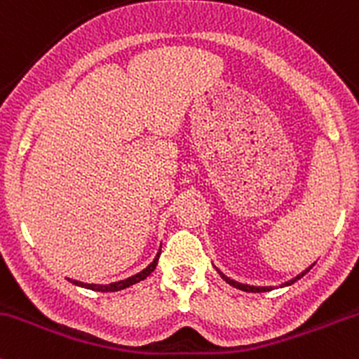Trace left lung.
I'll list each match as a JSON object with an SVG mask.
<instances>
[{
	"label": "left lung",
	"mask_w": 359,
	"mask_h": 359,
	"mask_svg": "<svg viewBox=\"0 0 359 359\" xmlns=\"http://www.w3.org/2000/svg\"><path fill=\"white\" fill-rule=\"evenodd\" d=\"M313 266H315V262H313V264L309 266V268H306L304 271H302V273H299L297 276H294V278L289 280V282L282 283V285H280V287H289V285H292V283H295V282H297V280H301L302 276H304L306 273H308L309 269L313 268ZM214 268H216V266H214ZM216 271L219 273V276H221V278L224 280V282L228 283V285L235 287V289H238V290H243V292H269V290H273V289H275V287H256V285H247V283H240V282H236V280H231L230 276H226V275H224L223 271H219V269H217V268H216Z\"/></svg>",
	"instance_id": "left-lung-1"
}]
</instances>
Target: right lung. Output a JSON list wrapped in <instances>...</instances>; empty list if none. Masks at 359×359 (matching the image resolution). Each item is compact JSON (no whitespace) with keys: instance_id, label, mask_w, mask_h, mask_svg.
<instances>
[{"instance_id":"right-lung-1","label":"right lung","mask_w":359,"mask_h":359,"mask_svg":"<svg viewBox=\"0 0 359 359\" xmlns=\"http://www.w3.org/2000/svg\"><path fill=\"white\" fill-rule=\"evenodd\" d=\"M158 257H161V249H158L157 256L154 257V261L150 262V264L147 266L145 269H142V271L136 273V275L129 276V278H124V280H119V282L109 283V285H100V283H83V282H77V280H72V278H67V280H69L70 283H74V285L83 287V289L95 290V292H117V290H124V289H128V287H131V285H135V283H138V282H142V280H145L147 276H149L150 273L154 271L155 266H157Z\"/></svg>"}]
</instances>
